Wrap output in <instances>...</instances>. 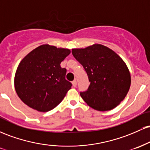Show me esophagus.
I'll return each instance as SVG.
<instances>
[{"label":"esophagus","mask_w":150,"mask_h":150,"mask_svg":"<svg viewBox=\"0 0 150 150\" xmlns=\"http://www.w3.org/2000/svg\"><path fill=\"white\" fill-rule=\"evenodd\" d=\"M72 84H73V86L74 87H76L77 86V81L76 80H74L72 82Z\"/></svg>","instance_id":"34e87169"}]
</instances>
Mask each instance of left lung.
Masks as SVG:
<instances>
[{
	"mask_svg": "<svg viewBox=\"0 0 150 150\" xmlns=\"http://www.w3.org/2000/svg\"><path fill=\"white\" fill-rule=\"evenodd\" d=\"M72 53L83 66L90 85L81 97L94 109L111 110L124 99L130 87V74L122 58L101 44L75 49Z\"/></svg>",
	"mask_w": 150,
	"mask_h": 150,
	"instance_id": "left-lung-1",
	"label": "left lung"
}]
</instances>
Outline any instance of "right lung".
<instances>
[{"label":"right lung","instance_id":"right-lung-1","mask_svg":"<svg viewBox=\"0 0 150 150\" xmlns=\"http://www.w3.org/2000/svg\"><path fill=\"white\" fill-rule=\"evenodd\" d=\"M70 53L69 49L44 44L22 60L15 73V87L25 104L46 112L61 102L72 84L65 80L66 69L60 64Z\"/></svg>","mask_w":150,"mask_h":150}]
</instances>
